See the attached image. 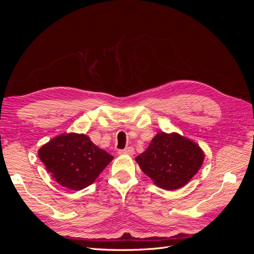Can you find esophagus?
Wrapping results in <instances>:
<instances>
[{
	"instance_id": "1",
	"label": "esophagus",
	"mask_w": 254,
	"mask_h": 254,
	"mask_svg": "<svg viewBox=\"0 0 254 254\" xmlns=\"http://www.w3.org/2000/svg\"><path fill=\"white\" fill-rule=\"evenodd\" d=\"M119 153H120V155H129V156H131V155H133V153H134V149L132 147H127L125 149L119 150Z\"/></svg>"
}]
</instances>
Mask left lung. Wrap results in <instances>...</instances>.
Segmentation results:
<instances>
[{
  "mask_svg": "<svg viewBox=\"0 0 254 254\" xmlns=\"http://www.w3.org/2000/svg\"><path fill=\"white\" fill-rule=\"evenodd\" d=\"M204 153L198 144L179 133L159 132L135 161L159 188L174 190L193 178L201 167Z\"/></svg>",
  "mask_w": 254,
  "mask_h": 254,
  "instance_id": "8db88e82",
  "label": "left lung"
}]
</instances>
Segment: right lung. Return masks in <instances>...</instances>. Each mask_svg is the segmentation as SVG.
<instances>
[{"label": "right lung", "instance_id": "1", "mask_svg": "<svg viewBox=\"0 0 254 254\" xmlns=\"http://www.w3.org/2000/svg\"><path fill=\"white\" fill-rule=\"evenodd\" d=\"M38 155L54 180L73 190L91 186L113 160L88 135L73 132L55 136Z\"/></svg>", "mask_w": 254, "mask_h": 254}]
</instances>
